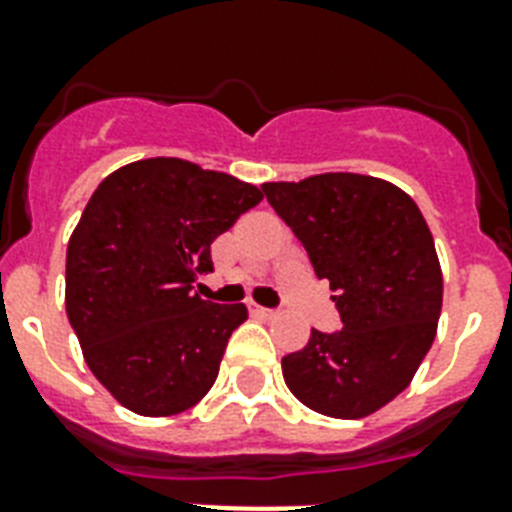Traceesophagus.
<instances>
[{
    "label": "esophagus",
    "mask_w": 512,
    "mask_h": 512,
    "mask_svg": "<svg viewBox=\"0 0 512 512\" xmlns=\"http://www.w3.org/2000/svg\"><path fill=\"white\" fill-rule=\"evenodd\" d=\"M249 313L252 316H257V319H271L273 311H268V308H263V305H255V303H249Z\"/></svg>",
    "instance_id": "34e87169"
}]
</instances>
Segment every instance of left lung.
Segmentation results:
<instances>
[{"mask_svg": "<svg viewBox=\"0 0 512 512\" xmlns=\"http://www.w3.org/2000/svg\"><path fill=\"white\" fill-rule=\"evenodd\" d=\"M260 188L329 281L342 319L340 332L311 329L303 350L281 358L287 388L337 420L374 414L436 340L444 276L420 207L398 185L356 172Z\"/></svg>", "mask_w": 512, "mask_h": 512, "instance_id": "obj_1", "label": "left lung"}]
</instances>
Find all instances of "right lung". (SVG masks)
<instances>
[{
  "label": "right lung",
  "instance_id": "add662e5",
  "mask_svg": "<svg viewBox=\"0 0 512 512\" xmlns=\"http://www.w3.org/2000/svg\"><path fill=\"white\" fill-rule=\"evenodd\" d=\"M263 191L183 159L124 164L95 188L66 249V313L84 361L130 412L170 417L215 385L241 303L201 300L209 247Z\"/></svg>",
  "mask_w": 512,
  "mask_h": 512
}]
</instances>
